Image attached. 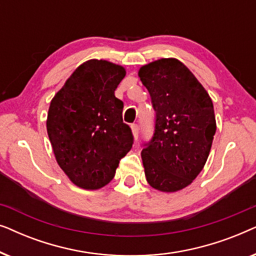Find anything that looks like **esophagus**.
Instances as JSON below:
<instances>
[{"label":"esophagus","mask_w":256,"mask_h":256,"mask_svg":"<svg viewBox=\"0 0 256 256\" xmlns=\"http://www.w3.org/2000/svg\"><path fill=\"white\" fill-rule=\"evenodd\" d=\"M132 135H134V138L138 140V126L136 124H132Z\"/></svg>","instance_id":"1"}]
</instances>
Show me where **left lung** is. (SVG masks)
<instances>
[{"instance_id":"1","label":"left lung","mask_w":256,"mask_h":256,"mask_svg":"<svg viewBox=\"0 0 256 256\" xmlns=\"http://www.w3.org/2000/svg\"><path fill=\"white\" fill-rule=\"evenodd\" d=\"M156 112L141 152L146 182L162 192L190 185L204 168L216 124L208 93L183 62L162 58L138 70Z\"/></svg>"}]
</instances>
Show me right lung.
<instances>
[{"label": "right lung", "mask_w": 256, "mask_h": 256, "mask_svg": "<svg viewBox=\"0 0 256 256\" xmlns=\"http://www.w3.org/2000/svg\"><path fill=\"white\" fill-rule=\"evenodd\" d=\"M121 65L90 59L76 68L56 93L46 129L62 170L76 186L104 188L132 149V129L122 120L124 102L115 90L124 78Z\"/></svg>", "instance_id": "1"}]
</instances>
